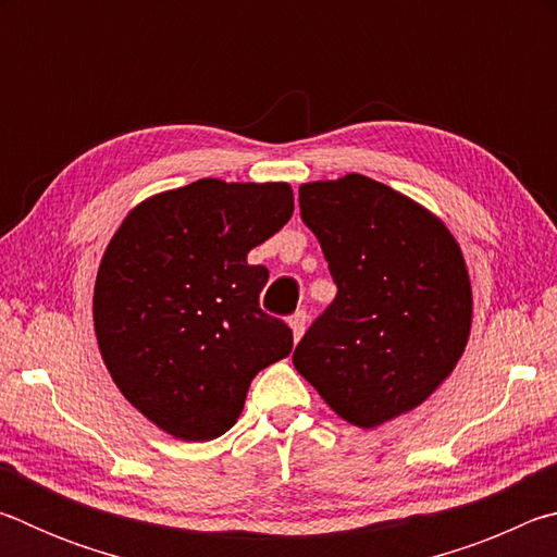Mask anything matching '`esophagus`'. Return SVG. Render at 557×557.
I'll list each match as a JSON object with an SVG mask.
<instances>
[{
  "label": "esophagus",
  "instance_id": "obj_1",
  "mask_svg": "<svg viewBox=\"0 0 557 557\" xmlns=\"http://www.w3.org/2000/svg\"><path fill=\"white\" fill-rule=\"evenodd\" d=\"M289 329H292V336H295V342H299L301 336H305V329H307V314L305 312H297L289 317Z\"/></svg>",
  "mask_w": 557,
  "mask_h": 557
}]
</instances>
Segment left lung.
I'll return each instance as SVG.
<instances>
[{"mask_svg": "<svg viewBox=\"0 0 557 557\" xmlns=\"http://www.w3.org/2000/svg\"><path fill=\"white\" fill-rule=\"evenodd\" d=\"M299 209L338 292L292 363L338 418L373 430L425 403L465 354V256L440 215L363 174L301 184Z\"/></svg>", "mask_w": 557, "mask_h": 557, "instance_id": "8db88e82", "label": "left lung"}]
</instances>
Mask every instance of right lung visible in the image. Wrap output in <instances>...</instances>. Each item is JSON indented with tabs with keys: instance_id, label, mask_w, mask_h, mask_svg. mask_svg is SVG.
I'll return each mask as SVG.
<instances>
[{
	"instance_id": "right-lung-1",
	"label": "right lung",
	"mask_w": 557,
	"mask_h": 557,
	"mask_svg": "<svg viewBox=\"0 0 557 557\" xmlns=\"http://www.w3.org/2000/svg\"><path fill=\"white\" fill-rule=\"evenodd\" d=\"M292 211L285 182L199 178L137 203L110 238L92 292L100 356L166 435L221 437L252 379L289 356V326L258 305L268 270L248 252Z\"/></svg>"
}]
</instances>
